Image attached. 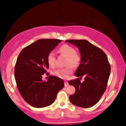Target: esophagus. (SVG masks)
<instances>
[{"label":"esophagus","mask_w":126,"mask_h":126,"mask_svg":"<svg viewBox=\"0 0 126 126\" xmlns=\"http://www.w3.org/2000/svg\"><path fill=\"white\" fill-rule=\"evenodd\" d=\"M68 85H69V83H68V82L67 81H65L64 82V87H67Z\"/></svg>","instance_id":"34e87169"}]
</instances>
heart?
<instances>
[{"label": "heart", "instance_id": "heart-1", "mask_svg": "<svg viewBox=\"0 0 126 126\" xmlns=\"http://www.w3.org/2000/svg\"><path fill=\"white\" fill-rule=\"evenodd\" d=\"M59 51L60 53L67 57L66 65L65 68H60L52 72V74L58 78L66 79L73 72V67L72 65L77 67L81 61V56L79 52L75 50V49L72 46L68 44H64L61 46ZM47 62L49 66L54 67L56 64V56L55 52L51 51L49 52L47 57Z\"/></svg>", "mask_w": 126, "mask_h": 126}]
</instances>
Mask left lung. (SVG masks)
Here are the masks:
<instances>
[{
	"label": "left lung",
	"instance_id": "1",
	"mask_svg": "<svg viewBox=\"0 0 126 126\" xmlns=\"http://www.w3.org/2000/svg\"><path fill=\"white\" fill-rule=\"evenodd\" d=\"M77 46L81 55L80 63L75 75L85 76V80L79 78L68 81L74 86L76 92L69 96L72 104L82 108H89L99 101L107 86L110 65L105 53L86 40L71 39L65 41Z\"/></svg>",
	"mask_w": 126,
	"mask_h": 126
}]
</instances>
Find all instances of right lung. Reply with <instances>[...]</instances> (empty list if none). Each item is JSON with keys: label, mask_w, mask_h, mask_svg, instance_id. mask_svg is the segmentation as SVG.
Masks as SVG:
<instances>
[{"label": "right lung", "mask_w": 126, "mask_h": 126, "mask_svg": "<svg viewBox=\"0 0 126 126\" xmlns=\"http://www.w3.org/2000/svg\"><path fill=\"white\" fill-rule=\"evenodd\" d=\"M62 41L38 40L24 48L18 57L14 72L17 88L24 99L33 107L43 108L51 105L57 93L64 87L63 79L54 76H49L47 81L42 80L49 68L48 54Z\"/></svg>", "instance_id": "1"}]
</instances>
